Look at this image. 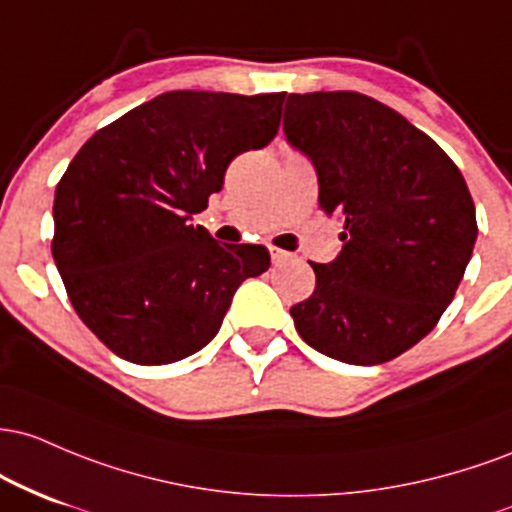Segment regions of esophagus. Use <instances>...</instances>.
<instances>
[{
  "label": "esophagus",
  "instance_id": "esophagus-1",
  "mask_svg": "<svg viewBox=\"0 0 512 512\" xmlns=\"http://www.w3.org/2000/svg\"><path fill=\"white\" fill-rule=\"evenodd\" d=\"M268 251H271L273 263H283V261H287V258H290V254H287V251H283V249H278V246H268Z\"/></svg>",
  "mask_w": 512,
  "mask_h": 512
}]
</instances>
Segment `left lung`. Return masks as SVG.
I'll return each instance as SVG.
<instances>
[{
  "instance_id": "1",
  "label": "left lung",
  "mask_w": 512,
  "mask_h": 512,
  "mask_svg": "<svg viewBox=\"0 0 512 512\" xmlns=\"http://www.w3.org/2000/svg\"><path fill=\"white\" fill-rule=\"evenodd\" d=\"M285 135L319 176V208L341 215V254L290 307L319 353L380 365L435 329L476 241L464 176L435 140L358 91L290 94Z\"/></svg>"
}]
</instances>
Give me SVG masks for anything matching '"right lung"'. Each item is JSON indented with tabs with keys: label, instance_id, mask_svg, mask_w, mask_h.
Masks as SVG:
<instances>
[{
	"label": "right lung",
	"instance_id": "1",
	"mask_svg": "<svg viewBox=\"0 0 512 512\" xmlns=\"http://www.w3.org/2000/svg\"><path fill=\"white\" fill-rule=\"evenodd\" d=\"M285 94L166 91L96 130L55 191L53 258L79 319L118 358L166 365L215 338L261 244H217L191 215L234 157L278 135Z\"/></svg>",
	"mask_w": 512,
	"mask_h": 512
}]
</instances>
